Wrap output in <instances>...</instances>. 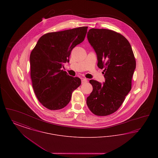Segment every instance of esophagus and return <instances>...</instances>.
<instances>
[{
    "label": "esophagus",
    "instance_id": "obj_1",
    "mask_svg": "<svg viewBox=\"0 0 158 158\" xmlns=\"http://www.w3.org/2000/svg\"><path fill=\"white\" fill-rule=\"evenodd\" d=\"M88 82L87 79L86 78H82V83H85Z\"/></svg>",
    "mask_w": 158,
    "mask_h": 158
}]
</instances>
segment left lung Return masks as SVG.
<instances>
[{
	"instance_id": "left-lung-1",
	"label": "left lung",
	"mask_w": 158,
	"mask_h": 158,
	"mask_svg": "<svg viewBox=\"0 0 158 158\" xmlns=\"http://www.w3.org/2000/svg\"><path fill=\"white\" fill-rule=\"evenodd\" d=\"M87 38L97 53L98 68L104 69L105 81L102 85L90 80L93 90L86 104L95 115H108L117 111L131 89L135 57L127 40L115 31L92 28Z\"/></svg>"
}]
</instances>
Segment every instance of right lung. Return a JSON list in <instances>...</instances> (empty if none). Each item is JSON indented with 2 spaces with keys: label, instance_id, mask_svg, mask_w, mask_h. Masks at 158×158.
Masks as SVG:
<instances>
[{
  "label": "right lung",
  "instance_id": "obj_1",
  "mask_svg": "<svg viewBox=\"0 0 158 158\" xmlns=\"http://www.w3.org/2000/svg\"><path fill=\"white\" fill-rule=\"evenodd\" d=\"M88 27L49 32L43 35L30 54L31 78L40 102L50 110L65 107L72 92L81 84L61 68L69 62L72 49L84 40Z\"/></svg>",
  "mask_w": 158,
  "mask_h": 158
}]
</instances>
